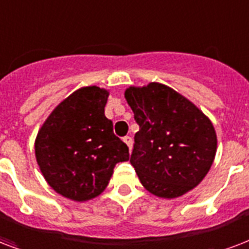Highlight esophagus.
<instances>
[{
	"label": "esophagus",
	"instance_id": "34e87169",
	"mask_svg": "<svg viewBox=\"0 0 249 249\" xmlns=\"http://www.w3.org/2000/svg\"><path fill=\"white\" fill-rule=\"evenodd\" d=\"M123 141H124V143H125V145L128 146V147H129V150L132 149V143H133L132 138L129 137V136H126V137H124V138H123Z\"/></svg>",
	"mask_w": 249,
	"mask_h": 249
}]
</instances>
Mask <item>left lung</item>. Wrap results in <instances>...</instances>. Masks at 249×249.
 <instances>
[{
  "instance_id": "8db88e82",
  "label": "left lung",
  "mask_w": 249,
  "mask_h": 249,
  "mask_svg": "<svg viewBox=\"0 0 249 249\" xmlns=\"http://www.w3.org/2000/svg\"><path fill=\"white\" fill-rule=\"evenodd\" d=\"M124 95L140 125L130 163L143 188L168 200L192 191L215 158L213 123L191 100L163 83L129 86Z\"/></svg>"
}]
</instances>
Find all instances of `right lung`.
<instances>
[{"mask_svg": "<svg viewBox=\"0 0 249 249\" xmlns=\"http://www.w3.org/2000/svg\"><path fill=\"white\" fill-rule=\"evenodd\" d=\"M108 95L98 86L81 87L51 112L36 136V162L45 181L69 200L102 195L116 163L129 159L128 146L104 115Z\"/></svg>", "mask_w": 249, "mask_h": 249, "instance_id": "add662e5", "label": "right lung"}]
</instances>
